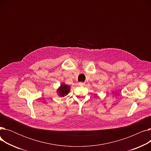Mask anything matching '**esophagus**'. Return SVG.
<instances>
[{
  "label": "esophagus",
  "mask_w": 151,
  "mask_h": 151,
  "mask_svg": "<svg viewBox=\"0 0 151 151\" xmlns=\"http://www.w3.org/2000/svg\"><path fill=\"white\" fill-rule=\"evenodd\" d=\"M78 84H79V85H80V86H84L85 85V83H84V82H80Z\"/></svg>",
  "instance_id": "esophagus-1"
}]
</instances>
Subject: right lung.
<instances>
[{"label": "right lung", "mask_w": 151, "mask_h": 151, "mask_svg": "<svg viewBox=\"0 0 151 151\" xmlns=\"http://www.w3.org/2000/svg\"><path fill=\"white\" fill-rule=\"evenodd\" d=\"M70 86L65 84H63L60 86V88L58 89V92H59V94L60 97H64L68 94V93L70 91Z\"/></svg>", "instance_id": "right-lung-1"}]
</instances>
